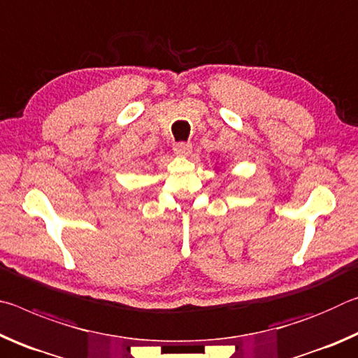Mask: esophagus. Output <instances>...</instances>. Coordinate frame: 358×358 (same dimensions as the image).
<instances>
[{
  "label": "esophagus",
  "instance_id": "34e87169",
  "mask_svg": "<svg viewBox=\"0 0 358 358\" xmlns=\"http://www.w3.org/2000/svg\"><path fill=\"white\" fill-rule=\"evenodd\" d=\"M191 150H192V145L189 142H177V143L173 145V151L177 155H180V156L189 155Z\"/></svg>",
  "mask_w": 358,
  "mask_h": 358
}]
</instances>
